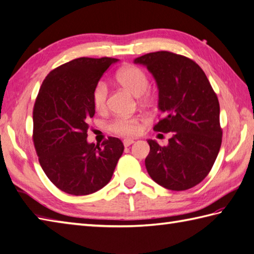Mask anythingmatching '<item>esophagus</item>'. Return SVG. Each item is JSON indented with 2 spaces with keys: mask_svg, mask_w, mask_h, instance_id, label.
<instances>
[{
  "mask_svg": "<svg viewBox=\"0 0 254 254\" xmlns=\"http://www.w3.org/2000/svg\"><path fill=\"white\" fill-rule=\"evenodd\" d=\"M124 146L125 147H129L130 146V144H132L133 142H134V140L133 139H129V138H127V139H124Z\"/></svg>",
  "mask_w": 254,
  "mask_h": 254,
  "instance_id": "obj_1",
  "label": "esophagus"
}]
</instances>
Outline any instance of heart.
<instances>
[{"label": "heart", "mask_w": 254, "mask_h": 254, "mask_svg": "<svg viewBox=\"0 0 254 254\" xmlns=\"http://www.w3.org/2000/svg\"><path fill=\"white\" fill-rule=\"evenodd\" d=\"M115 80L120 85L125 87L134 96H148V87L150 84L149 76L146 71L137 65H126L117 71ZM107 85L103 82H98L92 91V101L95 110L100 113L107 110ZM143 118L140 116L121 117L116 118L110 124V129L121 136H134L140 132L141 122Z\"/></svg>", "instance_id": "heart-1"}]
</instances>
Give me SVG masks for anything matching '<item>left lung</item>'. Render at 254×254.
<instances>
[{"label":"left lung","mask_w":254,"mask_h":254,"mask_svg":"<svg viewBox=\"0 0 254 254\" xmlns=\"http://www.w3.org/2000/svg\"><path fill=\"white\" fill-rule=\"evenodd\" d=\"M156 79L162 118L153 130L172 132L168 146L149 139L146 168L171 190L200 183L213 168L221 146L219 102L205 72L188 57L157 51L134 59Z\"/></svg>","instance_id":"left-lung-1"}]
</instances>
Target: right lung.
<instances>
[{
  "mask_svg": "<svg viewBox=\"0 0 254 254\" xmlns=\"http://www.w3.org/2000/svg\"><path fill=\"white\" fill-rule=\"evenodd\" d=\"M115 58H77L46 76L36 98L33 140L39 163L62 192L89 195L110 182L124 144L108 137L101 144L86 140L95 107L92 91Z\"/></svg>",
  "mask_w": 254,
  "mask_h": 254,
  "instance_id": "add662e5",
  "label": "right lung"
}]
</instances>
